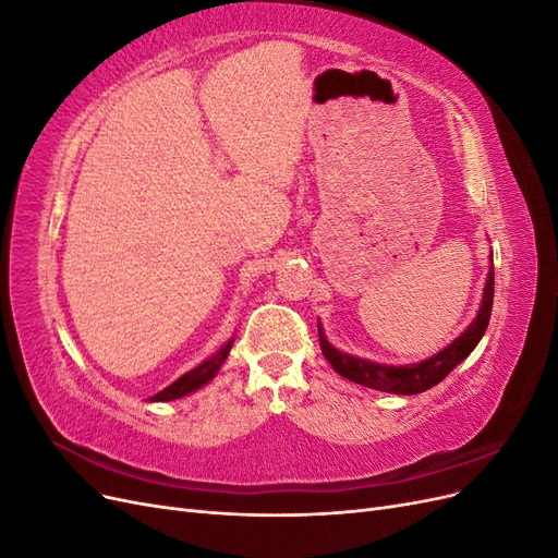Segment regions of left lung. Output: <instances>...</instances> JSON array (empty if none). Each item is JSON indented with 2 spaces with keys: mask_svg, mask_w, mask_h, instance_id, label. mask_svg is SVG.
Returning a JSON list of instances; mask_svg holds the SVG:
<instances>
[{
  "mask_svg": "<svg viewBox=\"0 0 558 558\" xmlns=\"http://www.w3.org/2000/svg\"><path fill=\"white\" fill-rule=\"evenodd\" d=\"M492 307H494V267L486 279L480 314L475 320H472L470 328L461 337H456V340L447 349H442L440 353H435L433 359H426L416 365H400V367L398 365H379V363H369V361H363L356 356H349V353L337 351L326 340V335H324V330H320V326H318V342H320V351H324L326 361L335 367V373H340L349 381L375 388V391L414 396L421 391H428V388H433L435 384H440L456 365L470 356V351L477 347V342L482 340V335L488 326Z\"/></svg>",
  "mask_w": 558,
  "mask_h": 558,
  "instance_id": "8db88e82",
  "label": "left lung"
}]
</instances>
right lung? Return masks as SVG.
<instances>
[{
	"label": "right lung",
	"mask_w": 558,
	"mask_h": 558,
	"mask_svg": "<svg viewBox=\"0 0 558 558\" xmlns=\"http://www.w3.org/2000/svg\"><path fill=\"white\" fill-rule=\"evenodd\" d=\"M230 349H232V340L226 347H221V351H216L211 359H207L205 363L197 365L195 369H191V373H185L183 377H179L174 384L162 388V391L156 393L150 400H158V402L160 400H177V398H183V396L193 393L195 388H199L202 384H207L209 379H214V375L218 373V367H221L223 361L228 359Z\"/></svg>",
	"instance_id": "right-lung-1"
}]
</instances>
